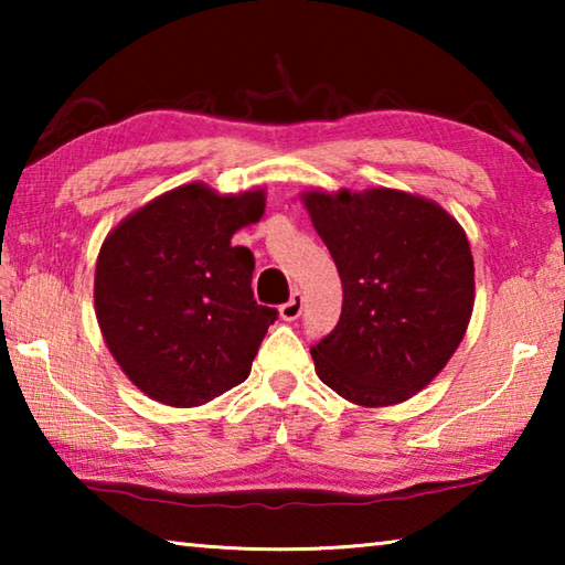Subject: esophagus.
Wrapping results in <instances>:
<instances>
[{
    "instance_id": "34e87169",
    "label": "esophagus",
    "mask_w": 565,
    "mask_h": 565,
    "mask_svg": "<svg viewBox=\"0 0 565 565\" xmlns=\"http://www.w3.org/2000/svg\"><path fill=\"white\" fill-rule=\"evenodd\" d=\"M301 309H303V299H301V294L299 291H294L291 294V299L286 301L281 309H279V313H281V319L284 321H296L301 317Z\"/></svg>"
}]
</instances>
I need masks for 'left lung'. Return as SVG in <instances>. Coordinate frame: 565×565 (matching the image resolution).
I'll return each mask as SVG.
<instances>
[{"mask_svg":"<svg viewBox=\"0 0 565 565\" xmlns=\"http://www.w3.org/2000/svg\"><path fill=\"white\" fill-rule=\"evenodd\" d=\"M337 264V329L311 347L319 379L351 404H401L441 374L473 311V256L461 224L398 189L303 191Z\"/></svg>","mask_w":565,"mask_h":565,"instance_id":"1","label":"left lung"}]
</instances>
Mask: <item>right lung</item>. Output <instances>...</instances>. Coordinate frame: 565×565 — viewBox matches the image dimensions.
Here are the masks:
<instances>
[{"label":"right lung","instance_id":"1","mask_svg":"<svg viewBox=\"0 0 565 565\" xmlns=\"http://www.w3.org/2000/svg\"><path fill=\"white\" fill-rule=\"evenodd\" d=\"M264 189L194 181L151 199L104 238L94 274L102 337L149 398L191 408L246 381L279 317L252 291L254 254L232 236L264 216Z\"/></svg>","mask_w":565,"mask_h":565}]
</instances>
